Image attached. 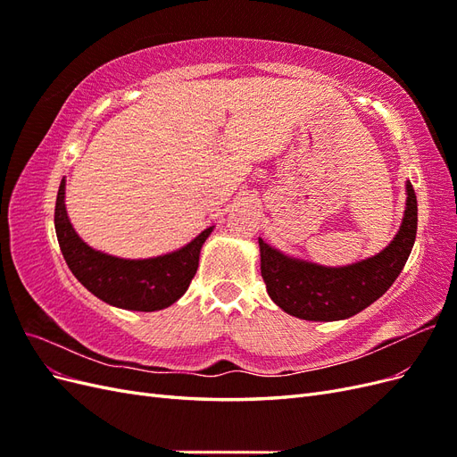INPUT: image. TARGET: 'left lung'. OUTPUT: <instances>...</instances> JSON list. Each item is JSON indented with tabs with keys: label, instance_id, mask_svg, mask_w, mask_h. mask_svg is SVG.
Instances as JSON below:
<instances>
[{
	"label": "left lung",
	"instance_id": "left-lung-1",
	"mask_svg": "<svg viewBox=\"0 0 457 457\" xmlns=\"http://www.w3.org/2000/svg\"><path fill=\"white\" fill-rule=\"evenodd\" d=\"M418 232V200L406 181V207L389 245L345 267H326L276 250L259 238L261 276L270 299L284 312L312 322L354 316L378 301L403 272Z\"/></svg>",
	"mask_w": 457,
	"mask_h": 457
}]
</instances>
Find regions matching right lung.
<instances>
[{"mask_svg":"<svg viewBox=\"0 0 457 457\" xmlns=\"http://www.w3.org/2000/svg\"><path fill=\"white\" fill-rule=\"evenodd\" d=\"M66 179L61 181L54 204V230L68 269L89 292L108 305L152 312L181 299L195 278L200 250L213 227L175 252L148 259H123L95 250L79 238L66 213Z\"/></svg>","mask_w":457,"mask_h":457,"instance_id":"obj_1","label":"right lung"}]
</instances>
